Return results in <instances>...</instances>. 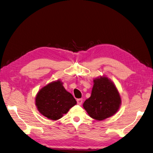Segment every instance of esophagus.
I'll return each instance as SVG.
<instances>
[{
	"mask_svg": "<svg viewBox=\"0 0 153 153\" xmlns=\"http://www.w3.org/2000/svg\"><path fill=\"white\" fill-rule=\"evenodd\" d=\"M77 105H81L82 104V103H83V99H81V98L77 99Z\"/></svg>",
	"mask_w": 153,
	"mask_h": 153,
	"instance_id": "esophagus-1",
	"label": "esophagus"
}]
</instances>
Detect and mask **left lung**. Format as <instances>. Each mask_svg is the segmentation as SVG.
Instances as JSON below:
<instances>
[{
  "mask_svg": "<svg viewBox=\"0 0 153 153\" xmlns=\"http://www.w3.org/2000/svg\"><path fill=\"white\" fill-rule=\"evenodd\" d=\"M93 82L91 96L83 106L90 117L101 121L118 111L121 99L116 85L107 77L94 78Z\"/></svg>",
  "mask_w": 153,
  "mask_h": 153,
  "instance_id": "left-lung-1",
  "label": "left lung"
}]
</instances>
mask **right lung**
Listing matches in <instances>:
<instances>
[{
    "mask_svg": "<svg viewBox=\"0 0 153 153\" xmlns=\"http://www.w3.org/2000/svg\"><path fill=\"white\" fill-rule=\"evenodd\" d=\"M62 84L60 79L51 82L39 90L35 99L39 112L51 120L61 118L77 103Z\"/></svg>",
    "mask_w": 153,
    "mask_h": 153,
    "instance_id": "1",
    "label": "right lung"
}]
</instances>
